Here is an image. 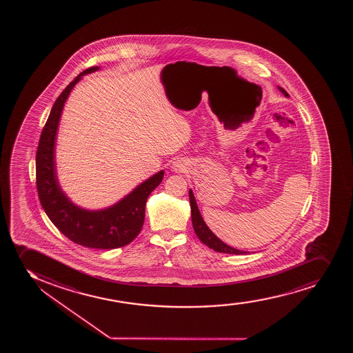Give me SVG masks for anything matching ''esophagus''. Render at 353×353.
<instances>
[{"mask_svg": "<svg viewBox=\"0 0 353 353\" xmlns=\"http://www.w3.org/2000/svg\"><path fill=\"white\" fill-rule=\"evenodd\" d=\"M174 170H180V165H179L178 162H175Z\"/></svg>", "mask_w": 353, "mask_h": 353, "instance_id": "obj_1", "label": "esophagus"}]
</instances>
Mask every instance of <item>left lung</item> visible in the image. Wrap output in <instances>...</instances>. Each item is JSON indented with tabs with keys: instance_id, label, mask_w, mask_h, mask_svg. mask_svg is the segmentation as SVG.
<instances>
[{
	"instance_id": "left-lung-1",
	"label": "left lung",
	"mask_w": 353,
	"mask_h": 353,
	"mask_svg": "<svg viewBox=\"0 0 353 353\" xmlns=\"http://www.w3.org/2000/svg\"><path fill=\"white\" fill-rule=\"evenodd\" d=\"M279 90L288 97V94L284 88L279 87ZM190 203H191L192 212V223L194 228L195 234L198 236L200 241H203L206 246L214 250L215 252H221V253H227V254H246L248 252L240 251L236 248H231L226 243H223L221 240L213 233V232L207 227L206 223L203 221V216L199 212L196 201H195L194 195L190 191Z\"/></svg>"
}]
</instances>
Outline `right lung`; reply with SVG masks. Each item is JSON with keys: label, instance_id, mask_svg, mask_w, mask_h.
<instances>
[{"label": "right lung", "instance_id": "add662e5", "mask_svg": "<svg viewBox=\"0 0 353 353\" xmlns=\"http://www.w3.org/2000/svg\"><path fill=\"white\" fill-rule=\"evenodd\" d=\"M90 67L79 74L54 102L41 133L37 150V187L41 205L57 230L85 248L110 250L126 246L141 232L148 195L160 185L163 170L137 187L117 205L102 211H85L75 206L62 193L54 165V143L62 108L70 90L82 75L97 70Z\"/></svg>", "mask_w": 353, "mask_h": 353}]
</instances>
